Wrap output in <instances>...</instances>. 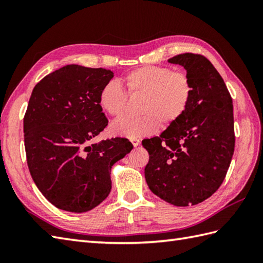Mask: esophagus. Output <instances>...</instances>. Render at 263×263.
<instances>
[{
    "mask_svg": "<svg viewBox=\"0 0 263 263\" xmlns=\"http://www.w3.org/2000/svg\"><path fill=\"white\" fill-rule=\"evenodd\" d=\"M131 142H132V144H133V147H138L139 144H140V140H139V139H132L131 140Z\"/></svg>",
    "mask_w": 263,
    "mask_h": 263,
    "instance_id": "34e87169",
    "label": "esophagus"
}]
</instances>
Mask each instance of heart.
Masks as SVG:
<instances>
[{
  "label": "heart",
  "instance_id": "b5f03b06",
  "mask_svg": "<svg viewBox=\"0 0 263 263\" xmlns=\"http://www.w3.org/2000/svg\"><path fill=\"white\" fill-rule=\"evenodd\" d=\"M124 83L128 93L142 96L139 107L141 116H122L110 125L111 135L127 139L153 135L159 124L172 125L185 113L193 93L189 76L166 66H141L128 72ZM98 102L105 113L119 116L126 102L124 89L115 80L108 81L100 90Z\"/></svg>",
  "mask_w": 263,
  "mask_h": 263
}]
</instances>
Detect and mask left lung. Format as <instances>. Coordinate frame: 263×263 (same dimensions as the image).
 <instances>
[{
	"mask_svg": "<svg viewBox=\"0 0 263 263\" xmlns=\"http://www.w3.org/2000/svg\"><path fill=\"white\" fill-rule=\"evenodd\" d=\"M182 65L192 82L189 107L180 119L146 139L149 153L144 177L166 202L194 205L221 185L235 146L233 100L224 80L202 55L185 53L167 61Z\"/></svg>",
	"mask_w": 263,
	"mask_h": 263,
	"instance_id": "8db88e82",
	"label": "left lung"
}]
</instances>
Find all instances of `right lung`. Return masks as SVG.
<instances>
[{
  "mask_svg": "<svg viewBox=\"0 0 263 263\" xmlns=\"http://www.w3.org/2000/svg\"><path fill=\"white\" fill-rule=\"evenodd\" d=\"M114 73L68 64L33 88L24 120L27 163L49 202L86 212L108 197L110 168L133 149L127 139L92 142L108 120L100 107L102 88Z\"/></svg>",
  "mask_w": 263,
  "mask_h": 263,
  "instance_id": "obj_1",
  "label": "right lung"
}]
</instances>
